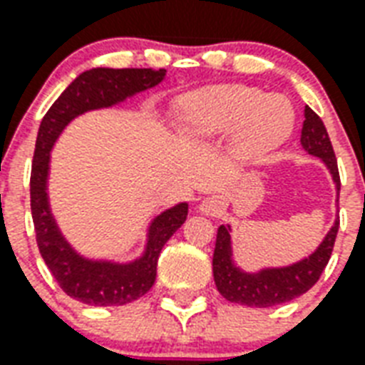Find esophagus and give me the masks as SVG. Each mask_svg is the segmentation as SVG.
<instances>
[{"label":"esophagus","mask_w":365,"mask_h":365,"mask_svg":"<svg viewBox=\"0 0 365 365\" xmlns=\"http://www.w3.org/2000/svg\"><path fill=\"white\" fill-rule=\"evenodd\" d=\"M201 212L210 214V216H218L222 212V208H224V199L218 197V195H214V197H208L207 201L201 202Z\"/></svg>","instance_id":"obj_1"}]
</instances>
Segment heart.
<instances>
[{
    "label": "heart",
    "mask_w": 365,
    "mask_h": 365,
    "mask_svg": "<svg viewBox=\"0 0 365 365\" xmlns=\"http://www.w3.org/2000/svg\"><path fill=\"white\" fill-rule=\"evenodd\" d=\"M180 128L191 138L207 139L235 132V151L258 158L283 143L294 126V113L282 97H268L249 86H216L183 97Z\"/></svg>",
    "instance_id": "1"
}]
</instances>
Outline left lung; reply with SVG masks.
I'll return each instance as SVG.
<instances>
[{"label": "left lung", "instance_id": "left-lung-1", "mask_svg": "<svg viewBox=\"0 0 365 365\" xmlns=\"http://www.w3.org/2000/svg\"><path fill=\"white\" fill-rule=\"evenodd\" d=\"M300 143L310 155H316L327 164V168L333 174V180L337 183L339 193L341 178H339L335 151H333L324 122L308 105L304 107V124H302ZM337 232L339 222H335V226L331 227V232L327 233V237L319 245L318 250L312 257L304 258L302 262L293 264L289 268L262 269L260 274H245L235 268L232 262L230 227L220 226L212 257L214 283H216L220 294L230 302L255 306V308H268V306L289 302V300L304 294L308 289H312L318 283L319 275L329 262Z\"/></svg>", "mask_w": 365, "mask_h": 365}]
</instances>
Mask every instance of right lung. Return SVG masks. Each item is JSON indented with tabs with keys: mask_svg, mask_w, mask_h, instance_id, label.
<instances>
[{
	"mask_svg": "<svg viewBox=\"0 0 365 365\" xmlns=\"http://www.w3.org/2000/svg\"><path fill=\"white\" fill-rule=\"evenodd\" d=\"M164 72V68H91L82 72L53 103L38 130L30 174V208L36 243L59 287L83 304L120 306L143 297L155 283L158 255L164 243L187 218V202H182L155 218L149 227L145 255L135 262L110 264L83 260L63 239L49 212L46 193L49 151L61 130L74 116L91 108L110 107L128 96L153 88L163 80Z\"/></svg>",
	"mask_w": 365,
	"mask_h": 365,
	"instance_id": "add662e5",
	"label": "right lung"
}]
</instances>
